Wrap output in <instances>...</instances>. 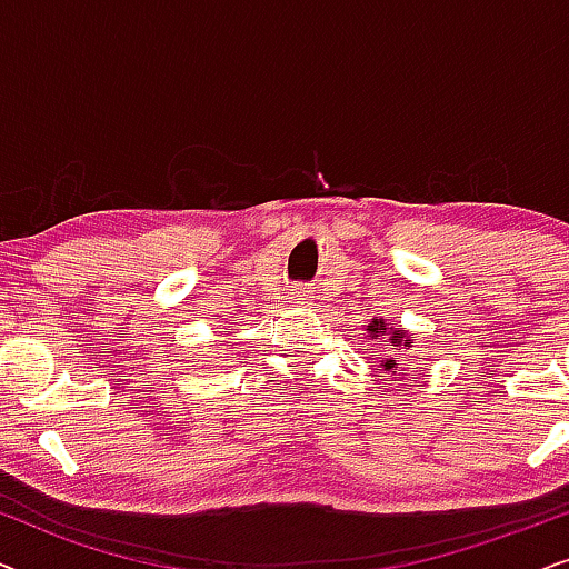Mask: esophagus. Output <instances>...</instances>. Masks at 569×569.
<instances>
[{
    "label": "esophagus",
    "instance_id": "obj_1",
    "mask_svg": "<svg viewBox=\"0 0 569 569\" xmlns=\"http://www.w3.org/2000/svg\"><path fill=\"white\" fill-rule=\"evenodd\" d=\"M292 295V300H306L308 298V290H306V287H295V290L290 292Z\"/></svg>",
    "mask_w": 569,
    "mask_h": 569
}]
</instances>
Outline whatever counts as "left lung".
<instances>
[{
    "label": "left lung",
    "instance_id": "left-lung-1",
    "mask_svg": "<svg viewBox=\"0 0 569 569\" xmlns=\"http://www.w3.org/2000/svg\"><path fill=\"white\" fill-rule=\"evenodd\" d=\"M372 323H376V329H372V326H370V331H376V337H378V333H386V331H383V326H378V321H372ZM411 345H415V341H411V339L407 337V333H403V331H393V337H391V347H393V349H396V347L409 349ZM396 365H399V357H388L383 368H386L388 372H393V370H396Z\"/></svg>",
    "mask_w": 569,
    "mask_h": 569
}]
</instances>
